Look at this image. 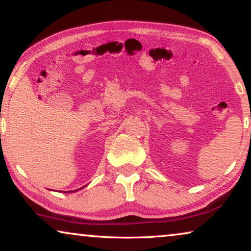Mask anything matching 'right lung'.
Listing matches in <instances>:
<instances>
[{
	"label": "right lung",
	"mask_w": 251,
	"mask_h": 251,
	"mask_svg": "<svg viewBox=\"0 0 251 251\" xmlns=\"http://www.w3.org/2000/svg\"><path fill=\"white\" fill-rule=\"evenodd\" d=\"M82 188H85V187H82ZM82 188H79V189H77V190H74V192L80 190V189H82ZM64 192H65V194H68V192H72V191H64Z\"/></svg>",
	"instance_id": "add662e5"
}]
</instances>
